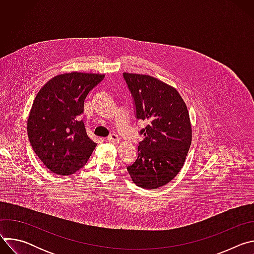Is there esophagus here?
Instances as JSON below:
<instances>
[{
    "mask_svg": "<svg viewBox=\"0 0 254 254\" xmlns=\"http://www.w3.org/2000/svg\"><path fill=\"white\" fill-rule=\"evenodd\" d=\"M107 140L110 141V142H112V143H117L120 140V138H119V136L117 134H111L110 136L107 137Z\"/></svg>",
    "mask_w": 254,
    "mask_h": 254,
    "instance_id": "esophagus-1",
    "label": "esophagus"
}]
</instances>
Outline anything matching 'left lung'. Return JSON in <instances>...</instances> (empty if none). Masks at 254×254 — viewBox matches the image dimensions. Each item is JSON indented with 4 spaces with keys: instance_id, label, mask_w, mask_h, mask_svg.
<instances>
[{
    "instance_id": "obj_1",
    "label": "left lung",
    "mask_w": 254,
    "mask_h": 254,
    "mask_svg": "<svg viewBox=\"0 0 254 254\" xmlns=\"http://www.w3.org/2000/svg\"><path fill=\"white\" fill-rule=\"evenodd\" d=\"M124 77L133 96L137 120L148 126L140 130L137 159L127 167L132 182L143 189H157L183 168L192 141L187 105L177 89L153 76L128 73Z\"/></svg>"
}]
</instances>
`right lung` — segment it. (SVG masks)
<instances>
[{"label":"right lung","mask_w":254,"mask_h":254,"mask_svg":"<svg viewBox=\"0 0 254 254\" xmlns=\"http://www.w3.org/2000/svg\"><path fill=\"white\" fill-rule=\"evenodd\" d=\"M104 74L73 71L54 76L36 95L27 121L31 146L53 173L74 174L88 161L97 143L81 121L84 99Z\"/></svg>","instance_id":"obj_1"}]
</instances>
